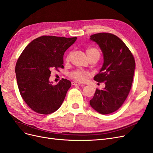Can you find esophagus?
Listing matches in <instances>:
<instances>
[{"instance_id": "1", "label": "esophagus", "mask_w": 153, "mask_h": 153, "mask_svg": "<svg viewBox=\"0 0 153 153\" xmlns=\"http://www.w3.org/2000/svg\"><path fill=\"white\" fill-rule=\"evenodd\" d=\"M82 84L80 82H76V81H73L72 82V85H80Z\"/></svg>"}]
</instances>
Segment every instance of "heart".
Returning a JSON list of instances; mask_svg holds the SVG:
<instances>
[{"label": "heart", "instance_id": "obj_1", "mask_svg": "<svg viewBox=\"0 0 153 153\" xmlns=\"http://www.w3.org/2000/svg\"><path fill=\"white\" fill-rule=\"evenodd\" d=\"M85 52L89 59L95 56L100 57V51L96 48H88L86 49ZM69 59V55H68L66 57V61H68ZM88 75H89V73L84 70H81V69H75L69 74L71 78L78 82H84Z\"/></svg>", "mask_w": 153, "mask_h": 153}]
</instances>
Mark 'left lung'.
<instances>
[{
  "label": "left lung",
  "mask_w": 153,
  "mask_h": 153,
  "mask_svg": "<svg viewBox=\"0 0 153 153\" xmlns=\"http://www.w3.org/2000/svg\"><path fill=\"white\" fill-rule=\"evenodd\" d=\"M91 40L102 50L104 62L94 80L105 82L103 90L96 89L90 105L101 114H109L123 105L131 90L135 61L131 51L117 36L101 32L91 36Z\"/></svg>",
  "instance_id": "obj_1"
}]
</instances>
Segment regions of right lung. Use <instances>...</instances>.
<instances>
[{
	"instance_id": "right-lung-1",
	"label": "right lung",
	"mask_w": 153,
	"mask_h": 153,
	"mask_svg": "<svg viewBox=\"0 0 153 153\" xmlns=\"http://www.w3.org/2000/svg\"><path fill=\"white\" fill-rule=\"evenodd\" d=\"M76 39L42 36L32 41L18 57L15 66L18 89L35 112L48 115L61 106L71 83L62 78L57 85L50 84L51 69L64 68V53Z\"/></svg>"
}]
</instances>
